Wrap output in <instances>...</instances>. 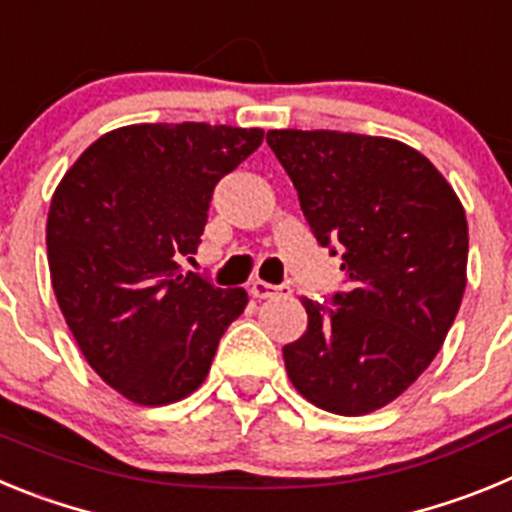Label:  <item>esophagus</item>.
I'll return each mask as SVG.
<instances>
[{"mask_svg": "<svg viewBox=\"0 0 512 512\" xmlns=\"http://www.w3.org/2000/svg\"><path fill=\"white\" fill-rule=\"evenodd\" d=\"M248 292H251L256 300H266V297L284 295V292H289V287H274V284H266V282H261V279H256V282H251Z\"/></svg>", "mask_w": 512, "mask_h": 512, "instance_id": "1", "label": "esophagus"}]
</instances>
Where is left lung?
<instances>
[{"label":"left lung","mask_w":512,"mask_h":512,"mask_svg":"<svg viewBox=\"0 0 512 512\" xmlns=\"http://www.w3.org/2000/svg\"><path fill=\"white\" fill-rule=\"evenodd\" d=\"M266 143L320 246H341L348 277L333 307L302 297L307 330L282 348L289 382L328 413H374L428 369L459 312L464 207L441 171L400 140L269 130Z\"/></svg>","instance_id":"1"}]
</instances>
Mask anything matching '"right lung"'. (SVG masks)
I'll use <instances>...</instances> for the list:
<instances>
[{
    "label": "right lung",
    "instance_id": "right-lung-1",
    "mask_svg": "<svg viewBox=\"0 0 512 512\" xmlns=\"http://www.w3.org/2000/svg\"><path fill=\"white\" fill-rule=\"evenodd\" d=\"M264 140L261 128L143 122L110 130L53 192L45 246L66 325L125 400L158 408L205 382L217 343L248 305L182 271L212 189Z\"/></svg>",
    "mask_w": 512,
    "mask_h": 512
}]
</instances>
